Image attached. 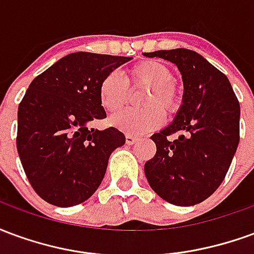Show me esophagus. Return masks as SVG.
Here are the masks:
<instances>
[{"label":"esophagus","instance_id":"esophagus-1","mask_svg":"<svg viewBox=\"0 0 254 254\" xmlns=\"http://www.w3.org/2000/svg\"><path fill=\"white\" fill-rule=\"evenodd\" d=\"M125 140H127V145H132V144H134L137 141V137H134L132 134H127V136H125Z\"/></svg>","mask_w":254,"mask_h":254}]
</instances>
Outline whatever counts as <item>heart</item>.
<instances>
[{
  "label": "heart",
  "instance_id": "heart-1",
  "mask_svg": "<svg viewBox=\"0 0 254 254\" xmlns=\"http://www.w3.org/2000/svg\"><path fill=\"white\" fill-rule=\"evenodd\" d=\"M171 69L159 61H144L129 69L127 77L113 70L107 73L99 85V100L110 113L122 109L129 98V85L133 88L147 87L140 105L144 109H127L110 118V124L127 134H144L159 127L163 114L174 113L178 106L177 89L173 84Z\"/></svg>",
  "mask_w": 254,
  "mask_h": 254
}]
</instances>
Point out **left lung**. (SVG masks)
<instances>
[{
	"label": "left lung",
	"instance_id": "1",
	"mask_svg": "<svg viewBox=\"0 0 254 254\" xmlns=\"http://www.w3.org/2000/svg\"><path fill=\"white\" fill-rule=\"evenodd\" d=\"M174 64L182 76V105L151 138L156 154L144 166L152 190L170 204L189 207L216 190L240 143V103L226 74L188 49L144 53ZM184 131L177 140L170 134Z\"/></svg>",
	"mask_w": 254,
	"mask_h": 254
}]
</instances>
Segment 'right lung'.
Returning a JSON list of instances; mask_svg holds the SVG:
<instances>
[{"mask_svg": "<svg viewBox=\"0 0 254 254\" xmlns=\"http://www.w3.org/2000/svg\"><path fill=\"white\" fill-rule=\"evenodd\" d=\"M132 57L77 52L32 80L17 111V152L34 190L57 207L88 200L111 152L125 144L117 127H89L106 118L99 85Z\"/></svg>", "mask_w": 254, "mask_h": 254, "instance_id": "1", "label": "right lung"}]
</instances>
